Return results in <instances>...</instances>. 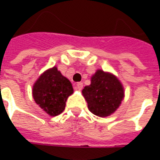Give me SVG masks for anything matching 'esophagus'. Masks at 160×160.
<instances>
[{"mask_svg":"<svg viewBox=\"0 0 160 160\" xmlns=\"http://www.w3.org/2000/svg\"><path fill=\"white\" fill-rule=\"evenodd\" d=\"M68 72H69L70 73H74V70H70L69 69V71H68Z\"/></svg>","mask_w":160,"mask_h":160,"instance_id":"34e87169","label":"esophagus"}]
</instances>
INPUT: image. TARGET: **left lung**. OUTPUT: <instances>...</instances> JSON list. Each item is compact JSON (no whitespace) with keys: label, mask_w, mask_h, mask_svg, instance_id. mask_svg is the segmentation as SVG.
Returning <instances> with one entry per match:
<instances>
[{"label":"left lung","mask_w":160,"mask_h":160,"mask_svg":"<svg viewBox=\"0 0 160 160\" xmlns=\"http://www.w3.org/2000/svg\"><path fill=\"white\" fill-rule=\"evenodd\" d=\"M73 93L72 83L56 66L44 71L32 87L34 101L51 117L62 113L68 98Z\"/></svg>","instance_id":"left-lung-1"}]
</instances>
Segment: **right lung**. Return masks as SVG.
<instances>
[{
  "mask_svg": "<svg viewBox=\"0 0 160 160\" xmlns=\"http://www.w3.org/2000/svg\"><path fill=\"white\" fill-rule=\"evenodd\" d=\"M82 95L92 114L105 118L119 108L124 98V89L118 77L98 69L91 78L90 85L82 90Z\"/></svg>",
  "mask_w": 160,
  "mask_h": 160,
  "instance_id": "1",
  "label": "right lung"
}]
</instances>
